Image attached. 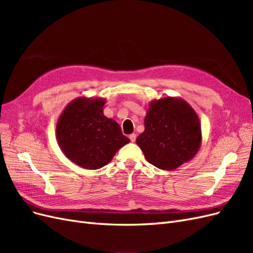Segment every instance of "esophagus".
Masks as SVG:
<instances>
[{
	"label": "esophagus",
	"mask_w": 253,
	"mask_h": 253,
	"mask_svg": "<svg viewBox=\"0 0 253 253\" xmlns=\"http://www.w3.org/2000/svg\"><path fill=\"white\" fill-rule=\"evenodd\" d=\"M129 139H131L132 142H135V140H136V134H131V135H129Z\"/></svg>",
	"instance_id": "esophagus-1"
}]
</instances>
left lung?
Listing matches in <instances>:
<instances>
[{
  "instance_id": "obj_1",
  "label": "left lung",
  "mask_w": 253,
  "mask_h": 253,
  "mask_svg": "<svg viewBox=\"0 0 253 253\" xmlns=\"http://www.w3.org/2000/svg\"><path fill=\"white\" fill-rule=\"evenodd\" d=\"M202 140L201 121L194 109L181 98L168 96L149 102L144 131L136 143L151 165L171 171L193 159Z\"/></svg>"
}]
</instances>
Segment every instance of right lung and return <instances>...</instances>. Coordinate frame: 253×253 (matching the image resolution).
Returning a JSON list of instances; mask_svg holds the SVG:
<instances>
[{"label":"right lung","instance_id":"add662e5","mask_svg":"<svg viewBox=\"0 0 253 253\" xmlns=\"http://www.w3.org/2000/svg\"><path fill=\"white\" fill-rule=\"evenodd\" d=\"M104 98L80 96L68 103L58 118L56 137L66 158L87 170L108 165L129 142L120 126L104 116Z\"/></svg>","mask_w":253,"mask_h":253}]
</instances>
